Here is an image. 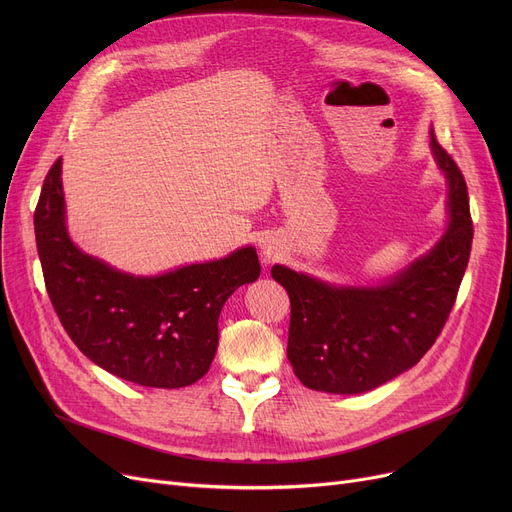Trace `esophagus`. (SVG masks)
<instances>
[{
	"mask_svg": "<svg viewBox=\"0 0 512 512\" xmlns=\"http://www.w3.org/2000/svg\"><path fill=\"white\" fill-rule=\"evenodd\" d=\"M261 249H263V259L265 261H274L278 257V249L272 247V245H263Z\"/></svg>",
	"mask_w": 512,
	"mask_h": 512,
	"instance_id": "esophagus-1",
	"label": "esophagus"
}]
</instances>
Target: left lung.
<instances>
[{
	"instance_id": "obj_1",
	"label": "left lung",
	"mask_w": 512,
	"mask_h": 512,
	"mask_svg": "<svg viewBox=\"0 0 512 512\" xmlns=\"http://www.w3.org/2000/svg\"><path fill=\"white\" fill-rule=\"evenodd\" d=\"M448 180L446 234L427 255L380 286H332L274 265L290 297L288 361L311 390L361 394L411 369L432 348L465 276L473 222L467 182L432 130Z\"/></svg>"
}]
</instances>
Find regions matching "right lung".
<instances>
[{
  "instance_id": "1",
  "label": "right lung",
  "mask_w": 512,
  "mask_h": 512,
  "mask_svg": "<svg viewBox=\"0 0 512 512\" xmlns=\"http://www.w3.org/2000/svg\"><path fill=\"white\" fill-rule=\"evenodd\" d=\"M62 159L45 176L35 238L64 330L95 365L149 388H184L209 371L230 294L261 274L257 251L137 278L80 251L66 230Z\"/></svg>"
}]
</instances>
